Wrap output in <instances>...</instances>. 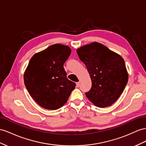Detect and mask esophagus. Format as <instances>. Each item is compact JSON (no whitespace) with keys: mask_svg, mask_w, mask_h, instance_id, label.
Listing matches in <instances>:
<instances>
[{"mask_svg":"<svg viewBox=\"0 0 146 146\" xmlns=\"http://www.w3.org/2000/svg\"><path fill=\"white\" fill-rule=\"evenodd\" d=\"M80 82H77V83H76V86L77 87H80Z\"/></svg>","mask_w":146,"mask_h":146,"instance_id":"esophagus-1","label":"esophagus"}]
</instances>
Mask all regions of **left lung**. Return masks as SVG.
I'll list each match as a JSON object with an SVG mask.
<instances>
[{"instance_id":"8db88e82","label":"left lung","mask_w":146,"mask_h":146,"mask_svg":"<svg viewBox=\"0 0 146 146\" xmlns=\"http://www.w3.org/2000/svg\"><path fill=\"white\" fill-rule=\"evenodd\" d=\"M76 52L92 81V88L86 96L97 107L110 106L119 98L128 83L124 60L97 42L82 46Z\"/></svg>"}]
</instances>
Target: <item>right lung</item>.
<instances>
[{
	"label": "right lung",
	"instance_id": "add662e5",
	"mask_svg": "<svg viewBox=\"0 0 146 146\" xmlns=\"http://www.w3.org/2000/svg\"><path fill=\"white\" fill-rule=\"evenodd\" d=\"M71 51L68 46L52 45L33 55L25 70V86L31 98L44 109H60L75 88V83L66 78L63 68Z\"/></svg>",
	"mask_w": 146,
	"mask_h": 146
}]
</instances>
